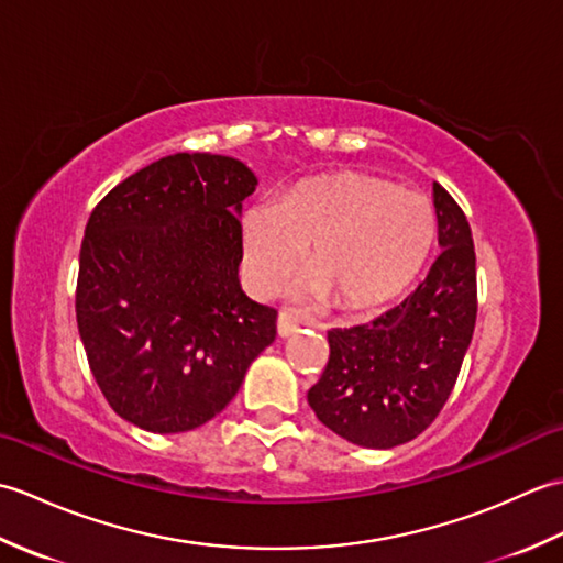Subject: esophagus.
Segmentation results:
<instances>
[{"label": "esophagus", "mask_w": 563, "mask_h": 563, "mask_svg": "<svg viewBox=\"0 0 563 563\" xmlns=\"http://www.w3.org/2000/svg\"><path fill=\"white\" fill-rule=\"evenodd\" d=\"M297 331H300V321H297L288 312H280V317H278V336L280 339H290V336H295Z\"/></svg>", "instance_id": "esophagus-1"}]
</instances>
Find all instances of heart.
<instances>
[{
    "label": "heart",
    "mask_w": 563,
    "mask_h": 563,
    "mask_svg": "<svg viewBox=\"0 0 563 563\" xmlns=\"http://www.w3.org/2000/svg\"><path fill=\"white\" fill-rule=\"evenodd\" d=\"M242 271L256 295L275 292L300 266L307 246L312 278L302 295L333 297L341 309L389 300L421 271L433 242V210L411 188L336 172L309 178L275 206L242 214Z\"/></svg>",
    "instance_id": "1"
}]
</instances>
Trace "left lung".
Returning <instances> with one entry per match:
<instances>
[{"mask_svg": "<svg viewBox=\"0 0 563 563\" xmlns=\"http://www.w3.org/2000/svg\"><path fill=\"white\" fill-rule=\"evenodd\" d=\"M440 256L426 280L373 324L329 331V363L309 389L317 418L353 445L389 450L435 421L476 321V256L457 202L433 184Z\"/></svg>", "mask_w": 563, "mask_h": 563, "instance_id": "obj_1", "label": "left lung"}]
</instances>
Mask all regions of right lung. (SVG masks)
<instances>
[{
  "instance_id": "obj_1",
  "label": "right lung",
  "mask_w": 563,
  "mask_h": 563,
  "mask_svg": "<svg viewBox=\"0 0 563 563\" xmlns=\"http://www.w3.org/2000/svg\"><path fill=\"white\" fill-rule=\"evenodd\" d=\"M244 162L178 152L106 196L84 230L77 327L111 409L150 433H186L234 399L278 312L239 283Z\"/></svg>"
}]
</instances>
